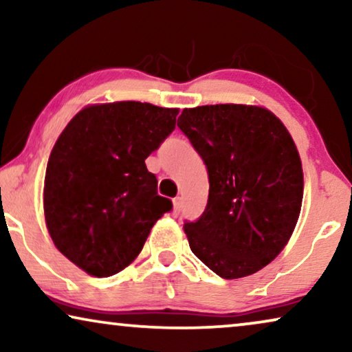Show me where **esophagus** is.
<instances>
[{
	"label": "esophagus",
	"mask_w": 352,
	"mask_h": 352,
	"mask_svg": "<svg viewBox=\"0 0 352 352\" xmlns=\"http://www.w3.org/2000/svg\"><path fill=\"white\" fill-rule=\"evenodd\" d=\"M179 211H181V197H176V199L173 200V213L177 216L179 214Z\"/></svg>",
	"instance_id": "esophagus-1"
}]
</instances>
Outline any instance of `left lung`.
<instances>
[{
    "label": "left lung",
    "instance_id": "1",
    "mask_svg": "<svg viewBox=\"0 0 352 352\" xmlns=\"http://www.w3.org/2000/svg\"><path fill=\"white\" fill-rule=\"evenodd\" d=\"M177 126L210 181L204 214L184 223L192 253L223 278L252 276L282 252L300 218L305 181L295 142L256 105L184 109Z\"/></svg>",
    "mask_w": 352,
    "mask_h": 352
}]
</instances>
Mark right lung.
Masks as SVG:
<instances>
[{
    "label": "right lung",
    "mask_w": 352,
    "mask_h": 352,
    "mask_svg": "<svg viewBox=\"0 0 352 352\" xmlns=\"http://www.w3.org/2000/svg\"><path fill=\"white\" fill-rule=\"evenodd\" d=\"M177 109L147 102L88 105L57 139L45 176V219L57 250L85 272L110 277L141 253L173 208L146 158L173 133Z\"/></svg>",
    "instance_id": "right-lung-1"
}]
</instances>
